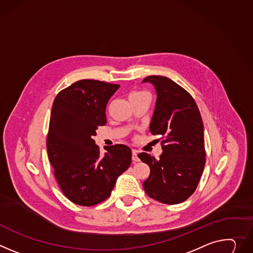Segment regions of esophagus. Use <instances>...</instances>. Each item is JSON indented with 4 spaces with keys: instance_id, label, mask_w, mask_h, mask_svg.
<instances>
[{
    "instance_id": "34e87169",
    "label": "esophagus",
    "mask_w": 253,
    "mask_h": 253,
    "mask_svg": "<svg viewBox=\"0 0 253 253\" xmlns=\"http://www.w3.org/2000/svg\"><path fill=\"white\" fill-rule=\"evenodd\" d=\"M132 160H133V163L139 162V157L137 156V150H135V149L132 150Z\"/></svg>"
}]
</instances>
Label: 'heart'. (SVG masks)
<instances>
[{
  "mask_svg": "<svg viewBox=\"0 0 253 253\" xmlns=\"http://www.w3.org/2000/svg\"><path fill=\"white\" fill-rule=\"evenodd\" d=\"M145 95H148L146 91H142V90L133 91V93H131L130 96H129V100L134 99V98H139V97H142V96H145Z\"/></svg>",
  "mask_w": 253,
  "mask_h": 253,
  "instance_id": "obj_1",
  "label": "heart"
}]
</instances>
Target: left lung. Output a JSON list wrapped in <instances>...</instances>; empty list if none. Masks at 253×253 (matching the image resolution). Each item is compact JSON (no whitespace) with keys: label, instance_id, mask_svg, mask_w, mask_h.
I'll list each match as a JSON object with an SVG mask.
<instances>
[{"label":"left lung","instance_id":"8db88e82","mask_svg":"<svg viewBox=\"0 0 253 253\" xmlns=\"http://www.w3.org/2000/svg\"><path fill=\"white\" fill-rule=\"evenodd\" d=\"M156 90L150 122L152 135H162L159 159L141 152L138 157L150 168L143 182L146 194L164 204L186 201L196 191L206 163L204 125L199 108L188 91L169 78L149 76Z\"/></svg>","mask_w":253,"mask_h":253}]
</instances>
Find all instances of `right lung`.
Wrapping results in <instances>:
<instances>
[{"label": "right lung", "mask_w": 253, "mask_h": 253, "mask_svg": "<svg viewBox=\"0 0 253 253\" xmlns=\"http://www.w3.org/2000/svg\"><path fill=\"white\" fill-rule=\"evenodd\" d=\"M96 80H82L54 99L46 147L54 176L64 196L80 206L97 205L111 195L118 176L131 165V149L109 146L100 154L93 137L107 123L106 106L119 88Z\"/></svg>", "instance_id": "1"}]
</instances>
